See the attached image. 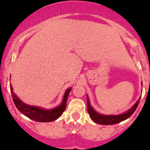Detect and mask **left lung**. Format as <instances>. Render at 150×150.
Returning a JSON list of instances; mask_svg holds the SVG:
<instances>
[{
	"mask_svg": "<svg viewBox=\"0 0 150 150\" xmlns=\"http://www.w3.org/2000/svg\"><path fill=\"white\" fill-rule=\"evenodd\" d=\"M140 98L136 102V104L129 110L123 113V114L117 115V116H105V115L98 114V112H96L94 110L93 108L90 105L89 100H88V97H87V109H88V112L90 117L95 123H98V124L100 125H113L121 122L122 121L127 120L128 118H129L130 116H132L134 112V111L136 110V109H137V106H138L139 103H140Z\"/></svg>",
	"mask_w": 150,
	"mask_h": 150,
	"instance_id": "left-lung-1",
	"label": "left lung"
}]
</instances>
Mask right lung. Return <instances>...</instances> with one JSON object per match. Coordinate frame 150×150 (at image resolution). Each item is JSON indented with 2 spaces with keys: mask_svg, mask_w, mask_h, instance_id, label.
I'll return each mask as SVG.
<instances>
[{
  "mask_svg": "<svg viewBox=\"0 0 150 150\" xmlns=\"http://www.w3.org/2000/svg\"><path fill=\"white\" fill-rule=\"evenodd\" d=\"M10 88H11L13 100L17 109L20 111L22 114L28 117L30 120L37 122H41L54 121V120H57L63 113V112L66 108V105H67V97H68V95L71 89V88H68L65 91L63 101H62V104L59 107H56L55 109L46 110L41 109L40 107H33V106H28L25 104L14 94V92L13 91L12 86H10Z\"/></svg>",
  "mask_w": 150,
  "mask_h": 150,
  "instance_id": "add662e5",
  "label": "right lung"
}]
</instances>
